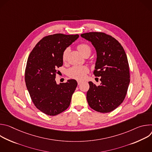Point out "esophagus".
<instances>
[{
	"mask_svg": "<svg viewBox=\"0 0 152 152\" xmlns=\"http://www.w3.org/2000/svg\"><path fill=\"white\" fill-rule=\"evenodd\" d=\"M81 83H82V81H80V80H78L77 81V84L78 85H80Z\"/></svg>",
	"mask_w": 152,
	"mask_h": 152,
	"instance_id": "1",
	"label": "esophagus"
}]
</instances>
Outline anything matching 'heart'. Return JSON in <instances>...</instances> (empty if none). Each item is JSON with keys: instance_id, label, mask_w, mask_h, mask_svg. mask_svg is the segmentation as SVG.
<instances>
[{"instance_id": "heart-1", "label": "heart", "mask_w": 152, "mask_h": 152, "mask_svg": "<svg viewBox=\"0 0 152 152\" xmlns=\"http://www.w3.org/2000/svg\"><path fill=\"white\" fill-rule=\"evenodd\" d=\"M77 49L78 50L82 53L83 56L86 54H90L91 52V49L90 46L86 44V43H81L77 46ZM70 49L69 48H66L62 53V59L63 61H66L68 55L69 53ZM89 72V69L87 66H74L70 67L67 70V75L73 79L76 80H82L85 78L86 73Z\"/></svg>"}]
</instances>
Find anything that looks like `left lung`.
<instances>
[{
    "instance_id": "obj_1",
    "label": "left lung",
    "mask_w": 152,
    "mask_h": 152,
    "mask_svg": "<svg viewBox=\"0 0 152 152\" xmlns=\"http://www.w3.org/2000/svg\"><path fill=\"white\" fill-rule=\"evenodd\" d=\"M91 42L97 52L93 72L101 77L96 86L89 82L86 99L93 110L102 113L114 111L123 102L130 82L129 66L125 51L120 43L103 32H92L80 35Z\"/></svg>"
}]
</instances>
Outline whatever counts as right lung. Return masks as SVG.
<instances>
[{
	"label": "right lung",
	"instance_id": "1",
	"mask_svg": "<svg viewBox=\"0 0 152 152\" xmlns=\"http://www.w3.org/2000/svg\"><path fill=\"white\" fill-rule=\"evenodd\" d=\"M79 37L78 34H56L42 38L28 57L25 79L34 105L46 115H56L70 106L77 83L74 79L58 85L57 69L63 64L64 50Z\"/></svg>",
	"mask_w": 152,
	"mask_h": 152
}]
</instances>
